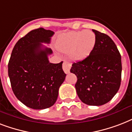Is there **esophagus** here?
<instances>
[{
  "instance_id": "1",
  "label": "esophagus",
  "mask_w": 132,
  "mask_h": 132,
  "mask_svg": "<svg viewBox=\"0 0 132 132\" xmlns=\"http://www.w3.org/2000/svg\"><path fill=\"white\" fill-rule=\"evenodd\" d=\"M62 68H63V70H64V72L66 73V74H68L70 72V69L71 68V64L68 61H64V63H63V66H62Z\"/></svg>"
}]
</instances>
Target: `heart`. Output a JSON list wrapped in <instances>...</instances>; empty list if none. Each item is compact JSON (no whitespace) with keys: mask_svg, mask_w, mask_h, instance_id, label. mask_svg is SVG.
I'll return each instance as SVG.
<instances>
[{"mask_svg":"<svg viewBox=\"0 0 132 132\" xmlns=\"http://www.w3.org/2000/svg\"><path fill=\"white\" fill-rule=\"evenodd\" d=\"M95 44L96 36L92 31H73L60 37L57 48L62 53H69L72 60H81L90 55Z\"/></svg>","mask_w":132,"mask_h":132,"instance_id":"1","label":"heart"}]
</instances>
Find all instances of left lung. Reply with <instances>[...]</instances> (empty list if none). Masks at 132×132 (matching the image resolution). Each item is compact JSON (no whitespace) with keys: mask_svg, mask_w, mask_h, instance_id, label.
Returning <instances> with one entry per match:
<instances>
[{"mask_svg":"<svg viewBox=\"0 0 132 132\" xmlns=\"http://www.w3.org/2000/svg\"><path fill=\"white\" fill-rule=\"evenodd\" d=\"M96 44L89 56L73 63L70 72L76 75L79 98L85 104L99 106L117 94L121 81V57L108 35L92 29Z\"/></svg>","mask_w":132,"mask_h":132,"instance_id":"obj_1","label":"left lung"}]
</instances>
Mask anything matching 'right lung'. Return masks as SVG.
Returning <instances> with one entry per match:
<instances>
[{
    "instance_id": "right-lung-1",
    "label": "right lung",
    "mask_w": 132,
    "mask_h": 132,
    "mask_svg": "<svg viewBox=\"0 0 132 132\" xmlns=\"http://www.w3.org/2000/svg\"><path fill=\"white\" fill-rule=\"evenodd\" d=\"M54 32L39 28L29 32L14 46L8 64V75L15 96L26 106L35 110L51 107L66 75L62 63L52 64L48 55Z\"/></svg>"
}]
</instances>
